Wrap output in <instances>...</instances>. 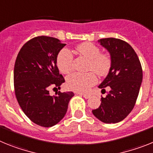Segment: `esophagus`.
<instances>
[{"label": "esophagus", "mask_w": 153, "mask_h": 153, "mask_svg": "<svg viewBox=\"0 0 153 153\" xmlns=\"http://www.w3.org/2000/svg\"><path fill=\"white\" fill-rule=\"evenodd\" d=\"M78 95H82V96L84 97L85 99H89L90 98V95H88V94H83V93H80V92H78L77 93Z\"/></svg>", "instance_id": "34e87169"}]
</instances>
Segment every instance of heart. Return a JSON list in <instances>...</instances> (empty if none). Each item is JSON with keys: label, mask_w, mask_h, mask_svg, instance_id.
<instances>
[{"label": "heart", "mask_w": 153, "mask_h": 153, "mask_svg": "<svg viewBox=\"0 0 153 153\" xmlns=\"http://www.w3.org/2000/svg\"><path fill=\"white\" fill-rule=\"evenodd\" d=\"M76 51L88 59V70L95 71L99 76L107 75L111 66V58L107 53L100 52L99 48L91 42H83L78 45ZM74 55L68 48H64L57 55V65L64 74L72 70ZM98 82L96 75L93 71L82 73L74 72L67 78V85L71 90L85 92Z\"/></svg>", "instance_id": "heart-1"}]
</instances>
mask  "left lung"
I'll use <instances>...</instances> for the list:
<instances>
[{"mask_svg": "<svg viewBox=\"0 0 153 153\" xmlns=\"http://www.w3.org/2000/svg\"><path fill=\"white\" fill-rule=\"evenodd\" d=\"M111 54V66L108 75L99 86L105 91L93 115L105 123L121 122L133 109L143 81V68L132 46L123 40L108 38L99 40Z\"/></svg>", "mask_w": 153, "mask_h": 153, "instance_id": "obj_1", "label": "left lung"}]
</instances>
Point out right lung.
Masks as SVG:
<instances>
[{
	"mask_svg": "<svg viewBox=\"0 0 153 153\" xmlns=\"http://www.w3.org/2000/svg\"><path fill=\"white\" fill-rule=\"evenodd\" d=\"M65 46L58 38L38 36L22 46L14 69V92L22 111L33 123L51 127L67 112L72 91L50 95L51 88H61L65 78L57 66V55Z\"/></svg>",
	"mask_w": 153,
	"mask_h": 153,
	"instance_id": "obj_1",
	"label": "right lung"
}]
</instances>
